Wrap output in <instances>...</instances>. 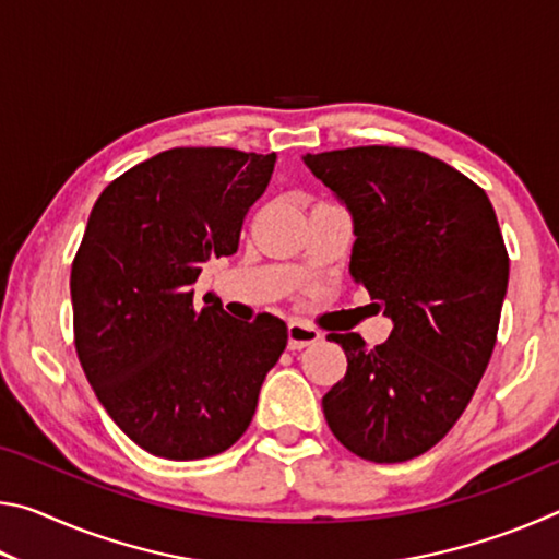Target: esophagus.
<instances>
[{
    "mask_svg": "<svg viewBox=\"0 0 559 559\" xmlns=\"http://www.w3.org/2000/svg\"><path fill=\"white\" fill-rule=\"evenodd\" d=\"M320 340V330H316L313 325L302 323V320H293L288 323V347L290 349H302L308 345H313Z\"/></svg>",
    "mask_w": 559,
    "mask_h": 559,
    "instance_id": "34e87169",
    "label": "esophagus"
}]
</instances>
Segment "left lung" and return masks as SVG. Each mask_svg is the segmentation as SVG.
<instances>
[{
    "instance_id": "1",
    "label": "left lung",
    "mask_w": 559,
    "mask_h": 559,
    "mask_svg": "<svg viewBox=\"0 0 559 559\" xmlns=\"http://www.w3.org/2000/svg\"><path fill=\"white\" fill-rule=\"evenodd\" d=\"M302 163L353 216L349 273L392 320L382 345L330 333L347 372L323 396L330 431L374 463L447 437L493 355L508 251L493 204L459 169L409 147H347Z\"/></svg>"
}]
</instances>
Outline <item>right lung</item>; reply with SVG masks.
<instances>
[{
  "label": "right lung",
  "mask_w": 559,
  "mask_h": 559,
  "mask_svg": "<svg viewBox=\"0 0 559 559\" xmlns=\"http://www.w3.org/2000/svg\"><path fill=\"white\" fill-rule=\"evenodd\" d=\"M276 153L175 147L103 189L71 266L75 353L110 419L153 456L197 461L249 429L288 343L281 318L243 323L192 283L239 249Z\"/></svg>",
  "instance_id": "obj_1"
}]
</instances>
